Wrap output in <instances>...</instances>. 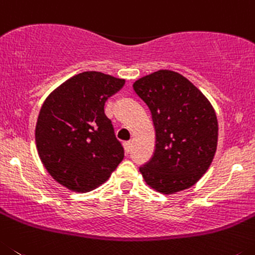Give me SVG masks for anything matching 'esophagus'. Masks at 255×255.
I'll return each mask as SVG.
<instances>
[{
    "label": "esophagus",
    "instance_id": "1",
    "mask_svg": "<svg viewBox=\"0 0 255 255\" xmlns=\"http://www.w3.org/2000/svg\"><path fill=\"white\" fill-rule=\"evenodd\" d=\"M123 146H125V151H126V152L129 153L130 148H132V142H130V141L125 142V143H123Z\"/></svg>",
    "mask_w": 255,
    "mask_h": 255
}]
</instances>
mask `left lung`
I'll return each instance as SVG.
<instances>
[{"instance_id": "8db88e82", "label": "left lung", "mask_w": 255, "mask_h": 255, "mask_svg": "<svg viewBox=\"0 0 255 255\" xmlns=\"http://www.w3.org/2000/svg\"><path fill=\"white\" fill-rule=\"evenodd\" d=\"M156 132L152 159L139 167L144 182L162 194L196 184L216 153L219 122L210 100L187 77L159 70L134 81Z\"/></svg>"}]
</instances>
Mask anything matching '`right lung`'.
<instances>
[{
    "label": "right lung",
    "instance_id": "1",
    "mask_svg": "<svg viewBox=\"0 0 255 255\" xmlns=\"http://www.w3.org/2000/svg\"><path fill=\"white\" fill-rule=\"evenodd\" d=\"M125 82L86 71L59 85L43 103L35 126L36 150L49 175L67 189L85 193L100 187L125 157L104 113L107 99Z\"/></svg>",
    "mask_w": 255,
    "mask_h": 255
}]
</instances>
